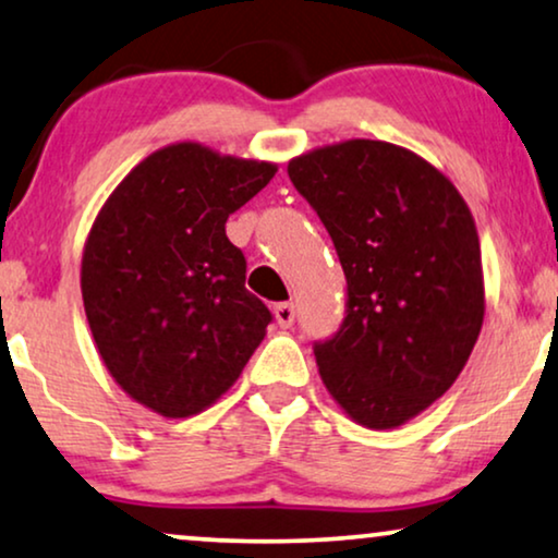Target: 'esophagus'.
<instances>
[{
  "mask_svg": "<svg viewBox=\"0 0 558 558\" xmlns=\"http://www.w3.org/2000/svg\"><path fill=\"white\" fill-rule=\"evenodd\" d=\"M274 317H277L279 327H292L294 323V304L292 302H281L274 307Z\"/></svg>",
  "mask_w": 558,
  "mask_h": 558,
  "instance_id": "esophagus-1",
  "label": "esophagus"
}]
</instances>
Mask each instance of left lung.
Returning a JSON list of instances; mask_svg holds the SVG:
<instances>
[{
  "instance_id": "8db88e82",
  "label": "left lung",
  "mask_w": 558,
  "mask_h": 558,
  "mask_svg": "<svg viewBox=\"0 0 558 558\" xmlns=\"http://www.w3.org/2000/svg\"><path fill=\"white\" fill-rule=\"evenodd\" d=\"M348 279V315L317 342L319 378L368 429H396L449 391L485 317L475 218L445 172L378 140L289 159Z\"/></svg>"
}]
</instances>
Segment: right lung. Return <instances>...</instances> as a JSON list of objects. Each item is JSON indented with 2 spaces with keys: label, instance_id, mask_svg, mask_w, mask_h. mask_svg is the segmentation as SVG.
Here are the masks:
<instances>
[{
  "label": "right lung",
  "instance_id": "right-lung-1",
  "mask_svg": "<svg viewBox=\"0 0 558 558\" xmlns=\"http://www.w3.org/2000/svg\"><path fill=\"white\" fill-rule=\"evenodd\" d=\"M279 167L174 142L106 197L81 262L98 355L136 403L167 418L213 407L264 340L271 312L246 289L226 220Z\"/></svg>",
  "mask_w": 558,
  "mask_h": 558
}]
</instances>
